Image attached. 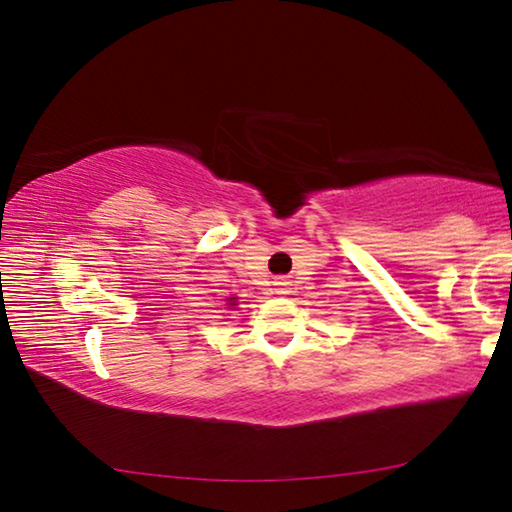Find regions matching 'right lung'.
Instances as JSON below:
<instances>
[{"instance_id": "right-lung-1", "label": "right lung", "mask_w": 512, "mask_h": 512, "mask_svg": "<svg viewBox=\"0 0 512 512\" xmlns=\"http://www.w3.org/2000/svg\"><path fill=\"white\" fill-rule=\"evenodd\" d=\"M230 305H235V302H230Z\"/></svg>"}]
</instances>
